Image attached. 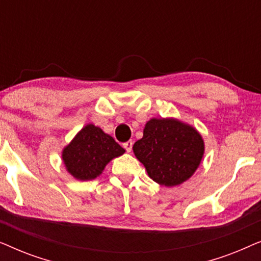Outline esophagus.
I'll return each mask as SVG.
<instances>
[{"label":"esophagus","mask_w":261,"mask_h":261,"mask_svg":"<svg viewBox=\"0 0 261 261\" xmlns=\"http://www.w3.org/2000/svg\"><path fill=\"white\" fill-rule=\"evenodd\" d=\"M123 147H124V149H126V151L129 153V152H132V147H133V142L132 141H127V142H124L123 144Z\"/></svg>","instance_id":"esophagus-1"}]
</instances>
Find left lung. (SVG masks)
I'll return each instance as SVG.
<instances>
[{
	"label": "left lung",
	"instance_id": "left-lung-1",
	"mask_svg": "<svg viewBox=\"0 0 261 261\" xmlns=\"http://www.w3.org/2000/svg\"><path fill=\"white\" fill-rule=\"evenodd\" d=\"M133 152L155 183L176 187L198 169L204 141L190 124L172 117H153L146 122L144 137L135 142Z\"/></svg>",
	"mask_w": 261,
	"mask_h": 261
}]
</instances>
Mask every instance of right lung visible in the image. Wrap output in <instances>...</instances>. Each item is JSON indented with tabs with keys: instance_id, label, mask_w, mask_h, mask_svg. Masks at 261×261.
<instances>
[{
	"instance_id": "add662e5",
	"label": "right lung",
	"mask_w": 261,
	"mask_h": 261,
	"mask_svg": "<svg viewBox=\"0 0 261 261\" xmlns=\"http://www.w3.org/2000/svg\"><path fill=\"white\" fill-rule=\"evenodd\" d=\"M126 152L101 128L88 123L63 149L66 171L78 180H91L103 172L110 160Z\"/></svg>"
}]
</instances>
